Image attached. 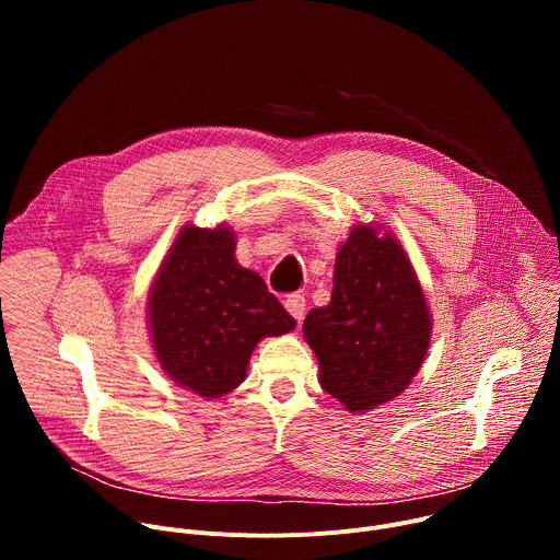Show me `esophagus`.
I'll return each instance as SVG.
<instances>
[{"label":"esophagus","mask_w":560,"mask_h":560,"mask_svg":"<svg viewBox=\"0 0 560 560\" xmlns=\"http://www.w3.org/2000/svg\"><path fill=\"white\" fill-rule=\"evenodd\" d=\"M283 303H285V310L296 318V324H301L303 316H305V296L294 292V294H288Z\"/></svg>","instance_id":"1"}]
</instances>
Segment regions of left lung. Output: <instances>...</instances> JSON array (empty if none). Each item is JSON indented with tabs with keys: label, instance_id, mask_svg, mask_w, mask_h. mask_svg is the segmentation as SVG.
Masks as SVG:
<instances>
[{
	"label": "left lung",
	"instance_id": "left-lung-1",
	"mask_svg": "<svg viewBox=\"0 0 560 560\" xmlns=\"http://www.w3.org/2000/svg\"><path fill=\"white\" fill-rule=\"evenodd\" d=\"M430 335V307L404 246L378 225L352 228L335 261L330 303L303 322L322 387L354 415L374 410L417 376Z\"/></svg>",
	"mask_w": 560,
	"mask_h": 560
}]
</instances>
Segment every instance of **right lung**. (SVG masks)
<instances>
[{"instance_id": "1", "label": "right lung", "mask_w": 560, "mask_h": 560, "mask_svg": "<svg viewBox=\"0 0 560 560\" xmlns=\"http://www.w3.org/2000/svg\"><path fill=\"white\" fill-rule=\"evenodd\" d=\"M234 232L186 225L159 266L148 296L150 339L159 365L177 385L219 398L246 378L264 337L296 322L264 279L234 259Z\"/></svg>"}]
</instances>
